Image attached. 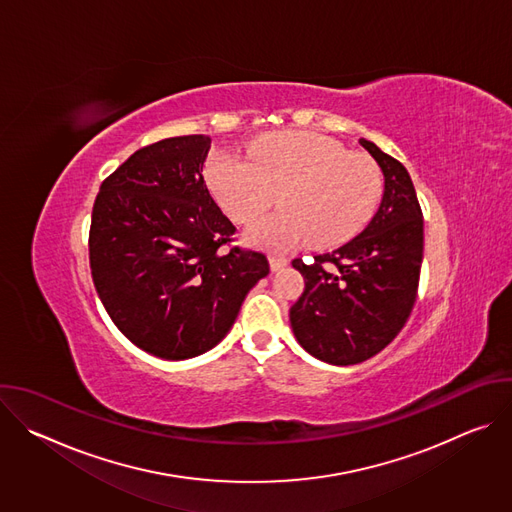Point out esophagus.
I'll list each match as a JSON object with an SVG mask.
<instances>
[{"label": "esophagus", "instance_id": "esophagus-1", "mask_svg": "<svg viewBox=\"0 0 512 512\" xmlns=\"http://www.w3.org/2000/svg\"><path fill=\"white\" fill-rule=\"evenodd\" d=\"M287 263H289V261H287V257H283V255H277V253H271V255H269V267H271V271H279V269H283Z\"/></svg>", "mask_w": 512, "mask_h": 512}]
</instances>
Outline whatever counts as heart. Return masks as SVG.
Instances as JSON below:
<instances>
[{
	"label": "heart",
	"mask_w": 512,
	"mask_h": 512,
	"mask_svg": "<svg viewBox=\"0 0 512 512\" xmlns=\"http://www.w3.org/2000/svg\"><path fill=\"white\" fill-rule=\"evenodd\" d=\"M249 158L216 154L206 168V182L241 225L255 223L279 192L283 210L251 231L255 241L271 247L306 239L318 249L342 245L371 221L381 200L379 166L326 135H263L249 145Z\"/></svg>",
	"instance_id": "obj_1"
}]
</instances>
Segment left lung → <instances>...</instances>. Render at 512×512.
Returning <instances> with one entry per match:
<instances>
[{"mask_svg":"<svg viewBox=\"0 0 512 512\" xmlns=\"http://www.w3.org/2000/svg\"><path fill=\"white\" fill-rule=\"evenodd\" d=\"M385 176L383 200L358 237L312 263L294 259L306 281L289 310L291 330L312 356L356 364L381 352L405 326L419 285L423 214L409 172L373 141L358 139Z\"/></svg>","mask_w":512,"mask_h":512,"instance_id":"8db88e82","label":"left lung"}]
</instances>
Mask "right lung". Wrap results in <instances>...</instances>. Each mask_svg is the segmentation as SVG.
Listing matches in <instances>:
<instances>
[{
  "label": "right lung",
  "instance_id": "1",
  "mask_svg": "<svg viewBox=\"0 0 512 512\" xmlns=\"http://www.w3.org/2000/svg\"><path fill=\"white\" fill-rule=\"evenodd\" d=\"M208 150V135L145 145L101 184L93 206L97 294L135 346L166 360L214 348L269 273L263 253L223 251L235 227L204 184Z\"/></svg>",
  "mask_w": 512,
  "mask_h": 512
}]
</instances>
